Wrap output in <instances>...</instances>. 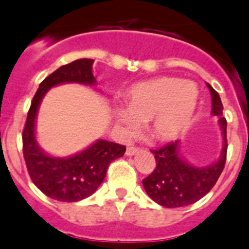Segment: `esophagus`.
Returning <instances> with one entry per match:
<instances>
[{
  "instance_id": "esophagus-1",
  "label": "esophagus",
  "mask_w": 249,
  "mask_h": 249,
  "mask_svg": "<svg viewBox=\"0 0 249 249\" xmlns=\"http://www.w3.org/2000/svg\"><path fill=\"white\" fill-rule=\"evenodd\" d=\"M140 148L139 147H128L126 150V155L127 156H133V155L139 154Z\"/></svg>"
}]
</instances>
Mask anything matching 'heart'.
<instances>
[{
    "label": "heart",
    "instance_id": "1",
    "mask_svg": "<svg viewBox=\"0 0 249 249\" xmlns=\"http://www.w3.org/2000/svg\"><path fill=\"white\" fill-rule=\"evenodd\" d=\"M199 92L193 82L175 76H159L131 87L126 107L113 109L117 126L127 136L136 133L141 123L148 122L155 139L170 141L181 135L196 109Z\"/></svg>",
    "mask_w": 249,
    "mask_h": 249
}]
</instances>
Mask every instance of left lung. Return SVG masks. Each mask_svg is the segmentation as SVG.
Listing matches in <instances>:
<instances>
[{
	"label": "left lung",
	"instance_id": "obj_1",
	"mask_svg": "<svg viewBox=\"0 0 249 249\" xmlns=\"http://www.w3.org/2000/svg\"><path fill=\"white\" fill-rule=\"evenodd\" d=\"M212 95V114L218 116L223 136V148L219 159L209 166H194L180 154V142L175 141L166 146L152 150L156 159V169L142 180L148 196L161 207H186L212 190L219 179L227 159V121L223 117V104L219 94L208 84Z\"/></svg>",
	"mask_w": 249,
	"mask_h": 249
}]
</instances>
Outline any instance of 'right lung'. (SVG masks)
Returning a JSON list of instances; mask_svg holds the SVG:
<instances>
[{
    "instance_id": "add662e5",
    "label": "right lung",
    "mask_w": 249,
    "mask_h": 249,
    "mask_svg": "<svg viewBox=\"0 0 249 249\" xmlns=\"http://www.w3.org/2000/svg\"><path fill=\"white\" fill-rule=\"evenodd\" d=\"M93 59H79L63 65L40 83L31 102L22 133V150L30 178L49 197L59 201H79L90 196L106 178L108 165L122 157L126 147L106 140H97L80 152L68 157L46 154L36 141L35 126L37 110L44 95L53 87L78 83L94 86Z\"/></svg>"
}]
</instances>
